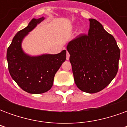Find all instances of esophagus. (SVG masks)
Returning <instances> with one entry per match:
<instances>
[{"mask_svg": "<svg viewBox=\"0 0 127 127\" xmlns=\"http://www.w3.org/2000/svg\"><path fill=\"white\" fill-rule=\"evenodd\" d=\"M69 57H70V54H69V53L68 52H66V60L67 61L69 60Z\"/></svg>", "mask_w": 127, "mask_h": 127, "instance_id": "esophagus-1", "label": "esophagus"}]
</instances>
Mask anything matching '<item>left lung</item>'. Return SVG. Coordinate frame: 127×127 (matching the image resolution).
Masks as SVG:
<instances>
[{"instance_id":"obj_1","label":"left lung","mask_w":127,"mask_h":127,"mask_svg":"<svg viewBox=\"0 0 127 127\" xmlns=\"http://www.w3.org/2000/svg\"><path fill=\"white\" fill-rule=\"evenodd\" d=\"M88 34H82L66 47L75 84L83 92L95 93L109 85L116 75L120 49L114 37L101 23L89 19Z\"/></svg>"}]
</instances>
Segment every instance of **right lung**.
I'll return each mask as SVG.
<instances>
[{"instance_id":"obj_1","label":"right lung","mask_w":127,"mask_h":127,"mask_svg":"<svg viewBox=\"0 0 127 127\" xmlns=\"http://www.w3.org/2000/svg\"><path fill=\"white\" fill-rule=\"evenodd\" d=\"M43 20V17L32 19L28 26L15 34L7 51L11 76L22 90L29 93L41 94L50 90L56 73L66 60V50L57 54L39 56H30L22 51L21 43L24 37Z\"/></svg>"}]
</instances>
